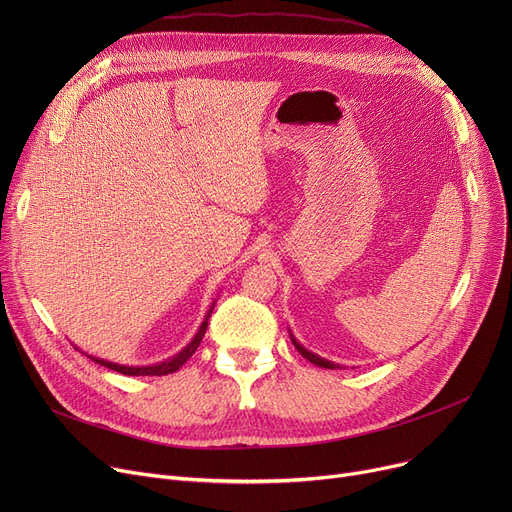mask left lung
I'll use <instances>...</instances> for the list:
<instances>
[{"label": "left lung", "instance_id": "left-lung-1", "mask_svg": "<svg viewBox=\"0 0 512 512\" xmlns=\"http://www.w3.org/2000/svg\"><path fill=\"white\" fill-rule=\"evenodd\" d=\"M290 338H292V344H294V346H297V351H299V353H301V355H303V357H305L307 361H311L313 365H319V367H326V369H336V367H338V365H334L332 361H328V359H321L319 355H315V353L307 351V348H305L303 344H299V342H297V338H294L292 334H290Z\"/></svg>", "mask_w": 512, "mask_h": 512}]
</instances>
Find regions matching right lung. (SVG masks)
Here are the masks:
<instances>
[{
  "instance_id": "obj_1",
  "label": "right lung",
  "mask_w": 512,
  "mask_h": 512,
  "mask_svg": "<svg viewBox=\"0 0 512 512\" xmlns=\"http://www.w3.org/2000/svg\"><path fill=\"white\" fill-rule=\"evenodd\" d=\"M215 305V303H213ZM213 305H211V309L207 311V315H205V321L201 324V328H199V332L195 334V338L188 342L182 351L178 353V355H174L172 359H166V361H161V363H155V365H145V367H130V365H118V363H112V361H105V359H97V357H91L95 363H99V365H103V367H110V369H114V371H118V373H124V375H168V373H174V371H178L188 359L193 357V353L197 351L199 348V344H201V340H203V336H205V330H207V319L211 317V311H213Z\"/></svg>"
}]
</instances>
